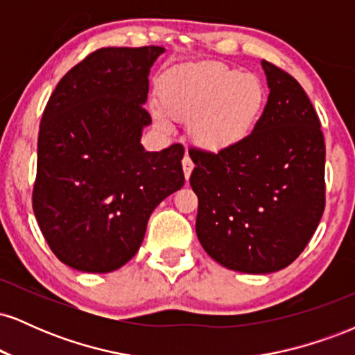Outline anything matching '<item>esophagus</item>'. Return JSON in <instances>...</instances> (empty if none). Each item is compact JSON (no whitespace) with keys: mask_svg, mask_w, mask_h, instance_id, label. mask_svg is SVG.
Instances as JSON below:
<instances>
[{"mask_svg":"<svg viewBox=\"0 0 355 355\" xmlns=\"http://www.w3.org/2000/svg\"><path fill=\"white\" fill-rule=\"evenodd\" d=\"M182 166H183V173H185V178L189 180L190 175H191V170H193V162L190 160L189 155H185L182 160Z\"/></svg>","mask_w":355,"mask_h":355,"instance_id":"obj_1","label":"esophagus"}]
</instances>
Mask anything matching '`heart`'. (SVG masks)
Wrapping results in <instances>:
<instances>
[{
	"instance_id": "1",
	"label": "heart",
	"mask_w": 355,
	"mask_h": 355,
	"mask_svg": "<svg viewBox=\"0 0 355 355\" xmlns=\"http://www.w3.org/2000/svg\"><path fill=\"white\" fill-rule=\"evenodd\" d=\"M160 107L189 121L193 144L218 153L242 145L255 132L267 105V89L254 73L220 61H202L166 71L158 85ZM157 123L165 126L160 115Z\"/></svg>"
}]
</instances>
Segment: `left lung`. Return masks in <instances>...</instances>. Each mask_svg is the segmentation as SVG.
I'll use <instances>...</instances> for the list:
<instances>
[{
    "instance_id": "left-lung-1",
    "label": "left lung",
    "mask_w": 355,
    "mask_h": 355,
    "mask_svg": "<svg viewBox=\"0 0 355 355\" xmlns=\"http://www.w3.org/2000/svg\"><path fill=\"white\" fill-rule=\"evenodd\" d=\"M262 67L270 93L255 132L227 152L189 150L198 240L211 259L245 274L291 266L325 209L319 116L294 76L266 60Z\"/></svg>"
}]
</instances>
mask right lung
Masks as SVG:
<instances>
[{
    "instance_id": "obj_1",
    "label": "right lung",
    "mask_w": 355,
    "mask_h": 355,
    "mask_svg": "<svg viewBox=\"0 0 355 355\" xmlns=\"http://www.w3.org/2000/svg\"><path fill=\"white\" fill-rule=\"evenodd\" d=\"M162 46L100 48L51 93L38 133L33 211L63 263L107 274L144 242L150 215L180 190L183 146L145 152L148 73Z\"/></svg>"
}]
</instances>
